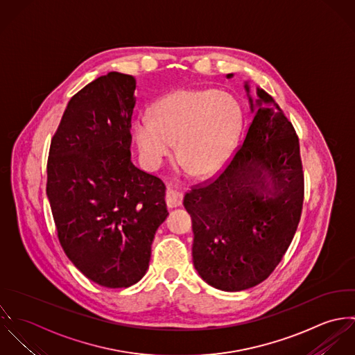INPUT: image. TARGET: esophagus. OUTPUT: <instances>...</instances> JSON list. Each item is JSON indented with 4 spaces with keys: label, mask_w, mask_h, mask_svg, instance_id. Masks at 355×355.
Returning a JSON list of instances; mask_svg holds the SVG:
<instances>
[{
    "label": "esophagus",
    "mask_w": 355,
    "mask_h": 355,
    "mask_svg": "<svg viewBox=\"0 0 355 355\" xmlns=\"http://www.w3.org/2000/svg\"><path fill=\"white\" fill-rule=\"evenodd\" d=\"M184 199V195L178 191L174 189H167V195H166V202L168 205V207H178L181 206Z\"/></svg>",
    "instance_id": "34e87169"
}]
</instances>
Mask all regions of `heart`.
Returning a JSON list of instances; mask_svg holds the SVG:
<instances>
[{"label": "heart", "mask_w": 355, "mask_h": 355, "mask_svg": "<svg viewBox=\"0 0 355 355\" xmlns=\"http://www.w3.org/2000/svg\"><path fill=\"white\" fill-rule=\"evenodd\" d=\"M243 129L239 101L215 89L180 90L156 103L153 115L141 114L135 130L142 160L156 170L166 157L178 155L182 170L211 177L232 156Z\"/></svg>", "instance_id": "heart-1"}]
</instances>
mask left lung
<instances>
[{"mask_svg":"<svg viewBox=\"0 0 355 355\" xmlns=\"http://www.w3.org/2000/svg\"><path fill=\"white\" fill-rule=\"evenodd\" d=\"M232 78L233 73H227ZM254 119L245 140L213 182L192 188L193 265L214 288L236 292L266 280L283 259L303 206L299 139L263 89L244 85Z\"/></svg>","mask_w":355,"mask_h":355,"instance_id":"obj_1","label":"left lung"}]
</instances>
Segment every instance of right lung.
<instances>
[{
	"mask_svg": "<svg viewBox=\"0 0 355 355\" xmlns=\"http://www.w3.org/2000/svg\"><path fill=\"white\" fill-rule=\"evenodd\" d=\"M136 79L108 72L67 104L51 142L46 195L59 241L89 280L140 282L167 218L166 187L130 160Z\"/></svg>",
	"mask_w": 355,
	"mask_h": 355,
	"instance_id": "right-lung-1",
	"label": "right lung"
}]
</instances>
